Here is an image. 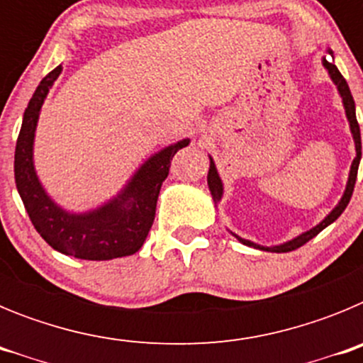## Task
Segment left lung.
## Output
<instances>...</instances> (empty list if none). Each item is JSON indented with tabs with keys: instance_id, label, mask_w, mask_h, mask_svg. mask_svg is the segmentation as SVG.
Wrapping results in <instances>:
<instances>
[{
	"instance_id": "1",
	"label": "left lung",
	"mask_w": 363,
	"mask_h": 363,
	"mask_svg": "<svg viewBox=\"0 0 363 363\" xmlns=\"http://www.w3.org/2000/svg\"><path fill=\"white\" fill-rule=\"evenodd\" d=\"M325 52L329 54L331 57H335V56H333L331 49H327ZM322 65H323V69L327 70V74H329L331 82L335 83L340 98H342V105H344L345 118H347V121H349V130H351L352 142H354V150H357V156H354V160H352V163H351V169H349L347 184H345L344 194H342V198H340L338 203L333 207L331 213L327 214V216L323 218L320 223H316L313 229L298 234V236H294L293 240H287V242H284V243H278V245H259V243L242 238V236H238L236 233H233V230L227 229L230 234H233L234 238L238 240L240 243H243V245L255 247V249H259V251H267V252H289V251H294V249L301 247L303 243L309 242V240H313L316 234L322 233V230L325 229L327 225H331L333 221H335L336 218L340 216V214L344 213L345 207H347V203H349V200H351L352 189H354V184H357L358 165H360V160H362V138H360V127H358V121H357V107H354V99H352L351 91H349L347 82H345L344 76L340 74L338 67L335 65V62H327V57L323 56L322 57ZM209 162L211 163H209V174H207V185H209L211 196H213V200H214V207L218 209V205H220L221 198H223V182H221L220 174H218L216 163H214L213 156H209Z\"/></svg>"
}]
</instances>
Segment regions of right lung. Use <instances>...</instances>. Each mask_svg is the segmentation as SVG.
<instances>
[{
    "instance_id": "1",
    "label": "right lung",
    "mask_w": 363,
    "mask_h": 363,
    "mask_svg": "<svg viewBox=\"0 0 363 363\" xmlns=\"http://www.w3.org/2000/svg\"><path fill=\"white\" fill-rule=\"evenodd\" d=\"M63 67L57 65L40 82L23 112L16 142L14 178L32 225L52 249L92 262L121 258L142 249L152 227L160 189L171 160L191 143L189 138L163 147L133 172L127 184L104 203L86 211H69L57 203L41 184L34 165V140L41 107Z\"/></svg>"
}]
</instances>
